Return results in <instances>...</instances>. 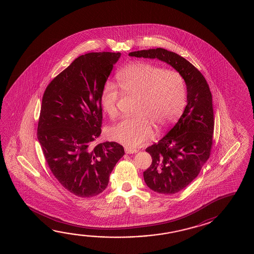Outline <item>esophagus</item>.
Listing matches in <instances>:
<instances>
[{
	"label": "esophagus",
	"mask_w": 254,
	"mask_h": 254,
	"mask_svg": "<svg viewBox=\"0 0 254 254\" xmlns=\"http://www.w3.org/2000/svg\"><path fill=\"white\" fill-rule=\"evenodd\" d=\"M125 151H126L127 154H129V155H131V154H135V153L138 152L136 149H133V148H129V147H126Z\"/></svg>",
	"instance_id": "esophagus-1"
}]
</instances>
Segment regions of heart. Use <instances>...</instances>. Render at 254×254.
I'll use <instances>...</instances> for the list:
<instances>
[{
  "label": "heart",
  "mask_w": 254,
  "mask_h": 254,
  "mask_svg": "<svg viewBox=\"0 0 254 254\" xmlns=\"http://www.w3.org/2000/svg\"><path fill=\"white\" fill-rule=\"evenodd\" d=\"M117 81L125 93L136 96L135 118H125L109 129L111 139L129 148L144 145L158 129L176 120L187 102L185 79L176 70H164L151 63L136 62L117 73ZM118 87L105 83L100 94L104 112L110 118L117 115Z\"/></svg>",
  "instance_id": "b5f03b06"
}]
</instances>
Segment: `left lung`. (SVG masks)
Returning a JSON list of instances; mask_svg holds the SVG:
<instances>
[{"mask_svg":"<svg viewBox=\"0 0 254 254\" xmlns=\"http://www.w3.org/2000/svg\"><path fill=\"white\" fill-rule=\"evenodd\" d=\"M131 57L157 59L174 67L185 79L187 105L177 123L145 151L152 156L144 180L151 190L173 194L187 187L208 160L214 127L212 93L202 73L175 52L162 48L130 52Z\"/></svg>","mask_w":254,"mask_h":254,"instance_id":"left-lung-1","label":"left lung"}]
</instances>
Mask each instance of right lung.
<instances>
[{
    "mask_svg": "<svg viewBox=\"0 0 254 254\" xmlns=\"http://www.w3.org/2000/svg\"><path fill=\"white\" fill-rule=\"evenodd\" d=\"M120 56L119 52L79 56L52 79L42 97L38 140L52 174L78 197L101 193L125 155L117 142L93 144L101 134V90Z\"/></svg>",
    "mask_w": 254,
    "mask_h": 254,
    "instance_id": "add662e5",
    "label": "right lung"
}]
</instances>
